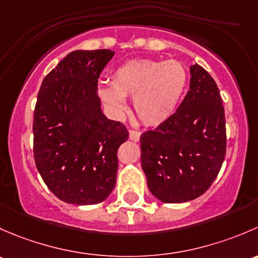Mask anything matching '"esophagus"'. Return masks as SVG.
Returning <instances> with one entry per match:
<instances>
[{
    "mask_svg": "<svg viewBox=\"0 0 258 258\" xmlns=\"http://www.w3.org/2000/svg\"><path fill=\"white\" fill-rule=\"evenodd\" d=\"M129 139L133 140V142H139L140 139V132H138V130H129Z\"/></svg>",
    "mask_w": 258,
    "mask_h": 258,
    "instance_id": "obj_1",
    "label": "esophagus"
}]
</instances>
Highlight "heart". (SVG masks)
Instances as JSON below:
<instances>
[{
  "mask_svg": "<svg viewBox=\"0 0 258 258\" xmlns=\"http://www.w3.org/2000/svg\"><path fill=\"white\" fill-rule=\"evenodd\" d=\"M187 79L186 68L179 60L133 59L115 68L109 77L110 88H100L98 94L115 115L125 113V98H133L139 120L159 125L175 113Z\"/></svg>",
  "mask_w": 258,
  "mask_h": 258,
  "instance_id": "b5f03b06",
  "label": "heart"
}]
</instances>
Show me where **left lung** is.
<instances>
[{
	"mask_svg": "<svg viewBox=\"0 0 258 258\" xmlns=\"http://www.w3.org/2000/svg\"><path fill=\"white\" fill-rule=\"evenodd\" d=\"M190 74V90L177 110L140 137L148 187L166 204L203 195L216 179L226 154V120L219 88L201 66H191Z\"/></svg>",
	"mask_w": 258,
	"mask_h": 258,
	"instance_id": "8db88e82",
	"label": "left lung"
}]
</instances>
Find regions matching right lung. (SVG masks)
<instances>
[{
	"label": "right lung",
	"instance_id": "obj_1",
	"mask_svg": "<svg viewBox=\"0 0 258 258\" xmlns=\"http://www.w3.org/2000/svg\"><path fill=\"white\" fill-rule=\"evenodd\" d=\"M110 49L74 50L46 76L33 116V155L44 184L73 205L104 201L115 186L118 148L129 133L103 114L98 78Z\"/></svg>",
	"mask_w": 258,
	"mask_h": 258
}]
</instances>
